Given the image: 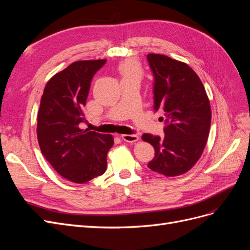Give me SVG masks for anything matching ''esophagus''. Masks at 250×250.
I'll return each instance as SVG.
<instances>
[{
  "instance_id": "34e87169",
  "label": "esophagus",
  "mask_w": 250,
  "mask_h": 250,
  "mask_svg": "<svg viewBox=\"0 0 250 250\" xmlns=\"http://www.w3.org/2000/svg\"><path fill=\"white\" fill-rule=\"evenodd\" d=\"M121 138H122L127 143H134L139 140V135H137V134H122L121 135Z\"/></svg>"
}]
</instances>
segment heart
Wrapping results in <instances>:
<instances>
[{
  "instance_id": "1",
  "label": "heart",
  "mask_w": 250,
  "mask_h": 250,
  "mask_svg": "<svg viewBox=\"0 0 250 250\" xmlns=\"http://www.w3.org/2000/svg\"><path fill=\"white\" fill-rule=\"evenodd\" d=\"M120 72L123 75L124 78L138 77L142 76V67L135 62V60H126L125 62L120 65Z\"/></svg>"
}]
</instances>
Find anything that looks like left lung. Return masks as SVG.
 Listing matches in <instances>:
<instances>
[{
    "instance_id": "1",
    "label": "left lung",
    "mask_w": 250,
    "mask_h": 250,
    "mask_svg": "<svg viewBox=\"0 0 250 250\" xmlns=\"http://www.w3.org/2000/svg\"><path fill=\"white\" fill-rule=\"evenodd\" d=\"M153 74V108L164 113L165 137L150 133L143 141L154 147L148 168L165 176H177L197 163L207 145L211 111L201 80L187 63L166 55L148 54Z\"/></svg>"
}]
</instances>
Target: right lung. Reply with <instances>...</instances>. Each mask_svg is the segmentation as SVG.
<instances>
[{
    "mask_svg": "<svg viewBox=\"0 0 250 250\" xmlns=\"http://www.w3.org/2000/svg\"><path fill=\"white\" fill-rule=\"evenodd\" d=\"M106 62L80 60L47 83L37 115V140L42 153L55 171L72 183L84 184L106 171L110 134L80 129L94 75Z\"/></svg>",
    "mask_w": 250,
    "mask_h": 250,
    "instance_id": "1",
    "label": "right lung"
}]
</instances>
